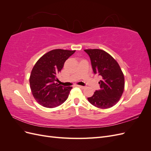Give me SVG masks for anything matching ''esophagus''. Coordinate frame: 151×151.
Masks as SVG:
<instances>
[{"label":"esophagus","instance_id":"obj_1","mask_svg":"<svg viewBox=\"0 0 151 151\" xmlns=\"http://www.w3.org/2000/svg\"><path fill=\"white\" fill-rule=\"evenodd\" d=\"M77 86L78 87V88H79L82 89H84V88H85V86H79V85H77Z\"/></svg>","mask_w":151,"mask_h":151}]
</instances>
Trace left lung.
<instances>
[{"label":"left lung","mask_w":151,"mask_h":151,"mask_svg":"<svg viewBox=\"0 0 151 151\" xmlns=\"http://www.w3.org/2000/svg\"><path fill=\"white\" fill-rule=\"evenodd\" d=\"M84 51L90 57L91 65L95 74L99 76L100 90L88 98L93 106L109 108L115 105L124 91L125 78L118 62L110 55L103 50L87 49Z\"/></svg>","instance_id":"obj_1"}]
</instances>
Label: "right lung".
<instances>
[{"label": "right lung", "instance_id": "1", "mask_svg": "<svg viewBox=\"0 0 151 151\" xmlns=\"http://www.w3.org/2000/svg\"><path fill=\"white\" fill-rule=\"evenodd\" d=\"M76 50H53L36 62L29 77V84L34 98L43 106L52 108L60 106L67 99L72 87L58 84L57 76L68 58Z\"/></svg>", "mask_w": 151, "mask_h": 151}]
</instances>
